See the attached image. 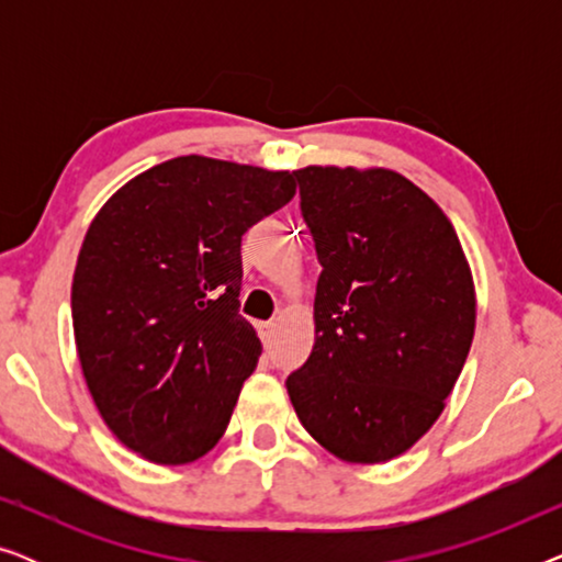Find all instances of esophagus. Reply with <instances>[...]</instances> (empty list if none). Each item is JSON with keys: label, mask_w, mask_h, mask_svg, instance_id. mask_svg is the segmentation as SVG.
Here are the masks:
<instances>
[{"label": "esophagus", "mask_w": 562, "mask_h": 562, "mask_svg": "<svg viewBox=\"0 0 562 562\" xmlns=\"http://www.w3.org/2000/svg\"><path fill=\"white\" fill-rule=\"evenodd\" d=\"M260 337H263L266 348H271V345L276 342V322H266V325L260 327Z\"/></svg>", "instance_id": "esophagus-1"}]
</instances>
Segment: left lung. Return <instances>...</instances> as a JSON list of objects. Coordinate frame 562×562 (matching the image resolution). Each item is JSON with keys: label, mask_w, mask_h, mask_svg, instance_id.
Here are the masks:
<instances>
[{"label": "left lung", "mask_w": 562, "mask_h": 562, "mask_svg": "<svg viewBox=\"0 0 562 562\" xmlns=\"http://www.w3.org/2000/svg\"><path fill=\"white\" fill-rule=\"evenodd\" d=\"M322 266L314 348L286 379L299 422L345 463L402 456L445 409L475 333L456 227L389 168L294 171Z\"/></svg>", "instance_id": "1"}]
</instances>
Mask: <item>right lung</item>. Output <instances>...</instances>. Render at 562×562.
<instances>
[{
    "label": "right lung",
    "instance_id": "1",
    "mask_svg": "<svg viewBox=\"0 0 562 562\" xmlns=\"http://www.w3.org/2000/svg\"><path fill=\"white\" fill-rule=\"evenodd\" d=\"M294 194L289 171L179 156L91 220L71 286L76 352L104 425L140 458L194 463L225 435L263 350L237 314L243 235Z\"/></svg>",
    "mask_w": 562,
    "mask_h": 562
}]
</instances>
